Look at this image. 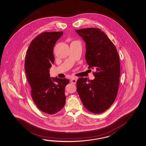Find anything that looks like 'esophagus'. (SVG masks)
Masks as SVG:
<instances>
[{"label": "esophagus", "mask_w": 146, "mask_h": 146, "mask_svg": "<svg viewBox=\"0 0 146 146\" xmlns=\"http://www.w3.org/2000/svg\"><path fill=\"white\" fill-rule=\"evenodd\" d=\"M77 80V78H76V77H73V78H72L71 80V82L73 83V84H76Z\"/></svg>", "instance_id": "esophagus-1"}]
</instances>
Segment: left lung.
<instances>
[{
  "label": "left lung",
  "mask_w": 146,
  "mask_h": 146,
  "mask_svg": "<svg viewBox=\"0 0 146 146\" xmlns=\"http://www.w3.org/2000/svg\"><path fill=\"white\" fill-rule=\"evenodd\" d=\"M86 42V60L88 69L95 68L93 80L79 78L77 91L81 102L90 111L101 113L114 102L117 95L120 64L116 47L100 29H77Z\"/></svg>",
  "instance_id": "left-lung-1"
}]
</instances>
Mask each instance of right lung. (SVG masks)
Returning a JSON list of instances; mask_svg holds the SVG:
<instances>
[{
	"mask_svg": "<svg viewBox=\"0 0 146 146\" xmlns=\"http://www.w3.org/2000/svg\"><path fill=\"white\" fill-rule=\"evenodd\" d=\"M63 32H44L36 36L29 46L25 60L27 78L31 87L34 103L49 115L56 113L66 103L65 88L69 79L51 78L50 68L54 62L55 44Z\"/></svg>",
	"mask_w": 146,
	"mask_h": 146,
	"instance_id": "1",
	"label": "right lung"
}]
</instances>
